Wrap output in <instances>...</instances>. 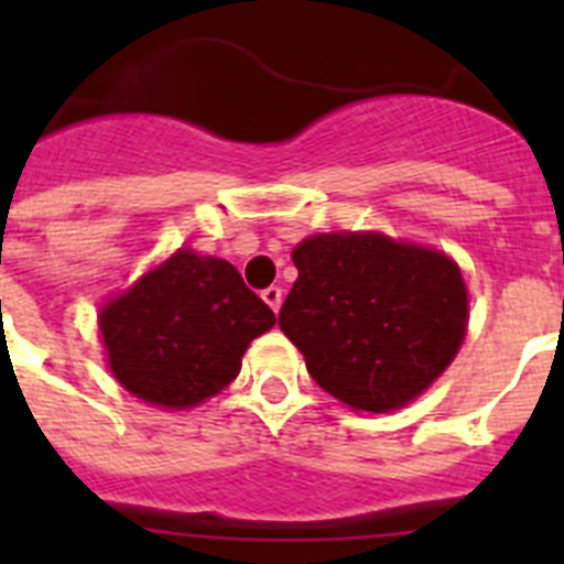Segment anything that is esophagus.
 Listing matches in <instances>:
<instances>
[{"mask_svg": "<svg viewBox=\"0 0 564 564\" xmlns=\"http://www.w3.org/2000/svg\"><path fill=\"white\" fill-rule=\"evenodd\" d=\"M262 299H265L268 305H271V311L276 313L279 305H282V288H276V285L265 288V291H262Z\"/></svg>", "mask_w": 564, "mask_h": 564, "instance_id": "1", "label": "esophagus"}]
</instances>
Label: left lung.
<instances>
[{"label": "left lung", "instance_id": "8db88e82", "mask_svg": "<svg viewBox=\"0 0 564 564\" xmlns=\"http://www.w3.org/2000/svg\"><path fill=\"white\" fill-rule=\"evenodd\" d=\"M293 265L279 327L313 381L352 410H398L455 358L468 299L446 253L381 234H318L296 246Z\"/></svg>", "mask_w": 564, "mask_h": 564}]
</instances>
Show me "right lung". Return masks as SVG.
<instances>
[{
    "mask_svg": "<svg viewBox=\"0 0 564 564\" xmlns=\"http://www.w3.org/2000/svg\"><path fill=\"white\" fill-rule=\"evenodd\" d=\"M276 325L226 259L177 251L101 311L112 376L158 406H194L237 378L242 352Z\"/></svg>",
    "mask_w": 564,
    "mask_h": 564,
    "instance_id": "obj_1",
    "label": "right lung"
}]
</instances>
